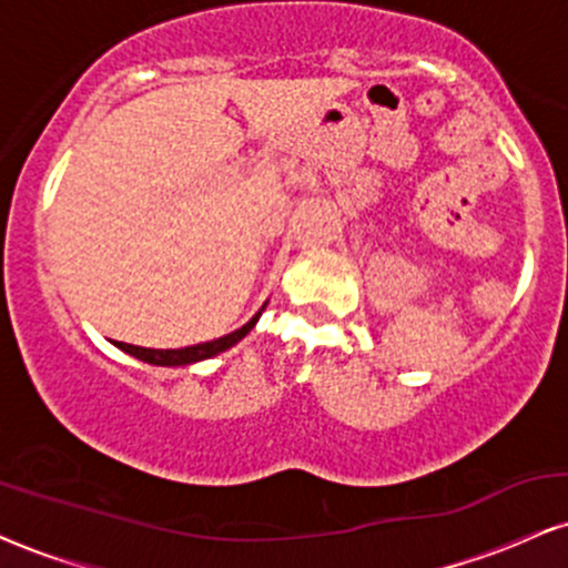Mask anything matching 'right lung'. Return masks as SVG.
Instances as JSON below:
<instances>
[{
    "instance_id": "1",
    "label": "right lung",
    "mask_w": 568,
    "mask_h": 568,
    "mask_svg": "<svg viewBox=\"0 0 568 568\" xmlns=\"http://www.w3.org/2000/svg\"><path fill=\"white\" fill-rule=\"evenodd\" d=\"M258 315H262V312H258ZM258 315L251 317V321H247V323L243 325V328L232 331V334L221 336V338H216V342L194 344V347H181V349H146V347H135V344H125V342H116V347L125 349L128 355L139 357V361H143V363H152V366H189V363L205 361V357H213V355H219V352L234 347V344H237L240 338H243V336L247 334V331H251L253 325H256Z\"/></svg>"
}]
</instances>
